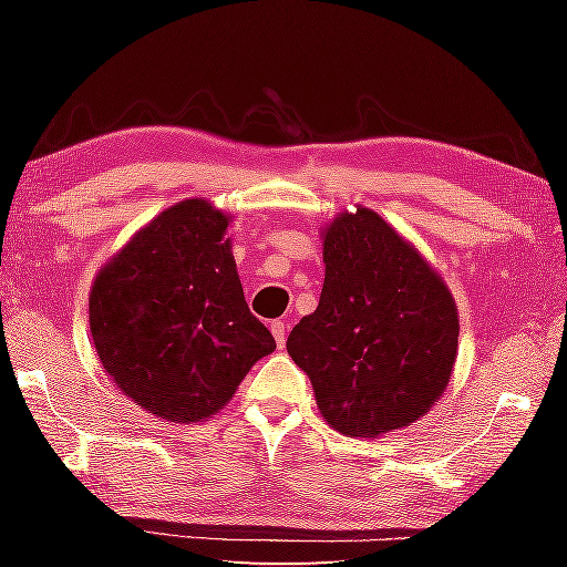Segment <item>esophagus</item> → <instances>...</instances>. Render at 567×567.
I'll return each mask as SVG.
<instances>
[{
    "mask_svg": "<svg viewBox=\"0 0 567 567\" xmlns=\"http://www.w3.org/2000/svg\"><path fill=\"white\" fill-rule=\"evenodd\" d=\"M270 330H272V338H275V342H277V348H285V342H287L285 322H282V320H275V322L270 324Z\"/></svg>",
    "mask_w": 567,
    "mask_h": 567,
    "instance_id": "1",
    "label": "esophagus"
}]
</instances>
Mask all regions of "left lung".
Returning a JSON list of instances; mask_svg holds the SVG:
<instances>
[{
	"instance_id": "1",
	"label": "left lung",
	"mask_w": 567,
	"mask_h": 567,
	"mask_svg": "<svg viewBox=\"0 0 567 567\" xmlns=\"http://www.w3.org/2000/svg\"><path fill=\"white\" fill-rule=\"evenodd\" d=\"M320 305L287 338L320 415L350 437L410 425L447 390L460 318L443 277L378 213L322 227Z\"/></svg>"
}]
</instances>
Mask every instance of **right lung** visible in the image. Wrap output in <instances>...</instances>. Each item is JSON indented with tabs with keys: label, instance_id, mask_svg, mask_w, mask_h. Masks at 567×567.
I'll use <instances>...</instances> for the list:
<instances>
[{
	"label": "right lung",
	"instance_id": "1",
	"mask_svg": "<svg viewBox=\"0 0 567 567\" xmlns=\"http://www.w3.org/2000/svg\"><path fill=\"white\" fill-rule=\"evenodd\" d=\"M233 217L205 197L167 207L100 267L90 332L107 375L167 422L217 415L275 350L239 282Z\"/></svg>",
	"mask_w": 567,
	"mask_h": 567
}]
</instances>
